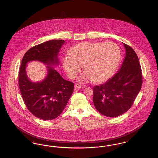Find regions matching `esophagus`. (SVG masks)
Masks as SVG:
<instances>
[{
	"mask_svg": "<svg viewBox=\"0 0 158 158\" xmlns=\"http://www.w3.org/2000/svg\"><path fill=\"white\" fill-rule=\"evenodd\" d=\"M75 86L77 88H79V89H84V88L86 87V86H85V85H80V84H78V83L76 84Z\"/></svg>",
	"mask_w": 158,
	"mask_h": 158,
	"instance_id": "obj_1",
	"label": "esophagus"
}]
</instances>
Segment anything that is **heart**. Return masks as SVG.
<instances>
[{
  "instance_id": "1",
  "label": "heart",
  "mask_w": 158,
  "mask_h": 158,
  "mask_svg": "<svg viewBox=\"0 0 158 158\" xmlns=\"http://www.w3.org/2000/svg\"><path fill=\"white\" fill-rule=\"evenodd\" d=\"M69 53L63 59V68L67 75L73 78L83 65L85 72L80 77L81 81H106L113 75L121 59L120 48L113 42H83L72 47Z\"/></svg>"
}]
</instances>
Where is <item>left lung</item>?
<instances>
[{
	"instance_id": "1",
	"label": "left lung",
	"mask_w": 158,
	"mask_h": 158,
	"mask_svg": "<svg viewBox=\"0 0 158 158\" xmlns=\"http://www.w3.org/2000/svg\"><path fill=\"white\" fill-rule=\"evenodd\" d=\"M126 57L120 70L106 82L93 88V102L99 113L109 117L120 116L133 104L142 85L140 64L135 50L124 44Z\"/></svg>"
}]
</instances>
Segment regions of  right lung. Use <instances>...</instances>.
Instances as JSON below:
<instances>
[{"instance_id": "obj_1", "label": "right lung", "mask_w": 158, "mask_h": 158, "mask_svg": "<svg viewBox=\"0 0 158 158\" xmlns=\"http://www.w3.org/2000/svg\"><path fill=\"white\" fill-rule=\"evenodd\" d=\"M64 43L63 40H53L35 45L25 53L21 61L18 84L23 100L31 113L42 120H51L60 115L73 92L74 83L64 80L49 66L43 82H31L26 75L27 63L38 60L58 64L57 54Z\"/></svg>"}]
</instances>
